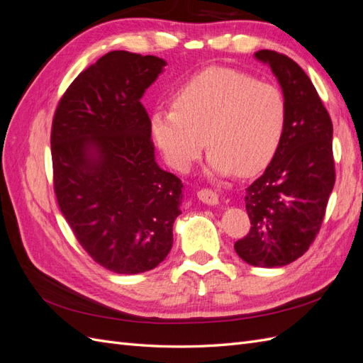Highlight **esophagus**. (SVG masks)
Wrapping results in <instances>:
<instances>
[{
	"instance_id": "34e87169",
	"label": "esophagus",
	"mask_w": 363,
	"mask_h": 363,
	"mask_svg": "<svg viewBox=\"0 0 363 363\" xmlns=\"http://www.w3.org/2000/svg\"><path fill=\"white\" fill-rule=\"evenodd\" d=\"M196 196H199L200 201L208 204V206H216L219 203V196L216 192H213L212 189H201L196 192Z\"/></svg>"
}]
</instances>
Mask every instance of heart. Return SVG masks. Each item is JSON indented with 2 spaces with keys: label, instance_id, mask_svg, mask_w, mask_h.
<instances>
[{
  "label": "heart",
  "instance_id": "b5f03b06",
  "mask_svg": "<svg viewBox=\"0 0 363 363\" xmlns=\"http://www.w3.org/2000/svg\"><path fill=\"white\" fill-rule=\"evenodd\" d=\"M172 107L152 113L150 127L164 160L179 172L188 171L207 144L212 174L250 177L276 155L286 123L277 87L228 68L195 75L174 95Z\"/></svg>",
  "mask_w": 363,
  "mask_h": 363
}]
</instances>
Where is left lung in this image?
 Instances as JSON below:
<instances>
[{"label":"left lung","mask_w":363,"mask_h":363,"mask_svg":"<svg viewBox=\"0 0 363 363\" xmlns=\"http://www.w3.org/2000/svg\"><path fill=\"white\" fill-rule=\"evenodd\" d=\"M255 56L277 77L286 123L271 163L247 188L251 227L235 250L248 265L276 268L301 257L321 228L336 177L333 124L311 79L292 59L271 50Z\"/></svg>","instance_id":"left-lung-1"}]
</instances>
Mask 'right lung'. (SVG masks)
Returning <instances> with one entry per match:
<instances>
[{
  "label": "right lung",
  "instance_id": "right-lung-1",
  "mask_svg": "<svg viewBox=\"0 0 363 363\" xmlns=\"http://www.w3.org/2000/svg\"><path fill=\"white\" fill-rule=\"evenodd\" d=\"M167 65L111 51L60 98L51 127L54 192L83 250L116 274L156 268L172 247L182 180L159 168L140 98Z\"/></svg>",
  "mask_w": 363,
  "mask_h": 363
}]
</instances>
